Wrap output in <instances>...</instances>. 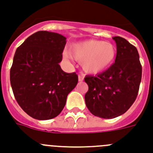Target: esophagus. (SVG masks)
<instances>
[{"mask_svg": "<svg viewBox=\"0 0 153 153\" xmlns=\"http://www.w3.org/2000/svg\"><path fill=\"white\" fill-rule=\"evenodd\" d=\"M84 80V77H83V74H79V82H82Z\"/></svg>", "mask_w": 153, "mask_h": 153, "instance_id": "34e87169", "label": "esophagus"}]
</instances>
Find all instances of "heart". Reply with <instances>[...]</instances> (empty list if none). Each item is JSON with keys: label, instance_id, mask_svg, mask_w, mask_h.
<instances>
[{"label": "heart", "instance_id": "b5f03b06", "mask_svg": "<svg viewBox=\"0 0 153 153\" xmlns=\"http://www.w3.org/2000/svg\"><path fill=\"white\" fill-rule=\"evenodd\" d=\"M70 55L82 62L83 70L88 74H98L109 68L117 57V47L113 43L102 40L88 39L73 43L69 49ZM65 57L69 58L68 53Z\"/></svg>", "mask_w": 153, "mask_h": 153}]
</instances>
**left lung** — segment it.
Segmentation results:
<instances>
[{
    "label": "left lung",
    "mask_w": 153,
    "mask_h": 153,
    "mask_svg": "<svg viewBox=\"0 0 153 153\" xmlns=\"http://www.w3.org/2000/svg\"><path fill=\"white\" fill-rule=\"evenodd\" d=\"M115 63L96 76L87 75L88 86L85 95L87 108L94 116L112 119L126 112L138 96L142 79V65L134 46L120 36H114Z\"/></svg>",
    "instance_id": "left-lung-1"
}]
</instances>
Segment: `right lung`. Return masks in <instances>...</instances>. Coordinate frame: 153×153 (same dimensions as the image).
<instances>
[{"label": "right lung", "mask_w": 153, "mask_h": 153, "mask_svg": "<svg viewBox=\"0 0 153 153\" xmlns=\"http://www.w3.org/2000/svg\"><path fill=\"white\" fill-rule=\"evenodd\" d=\"M65 44L64 36L39 31L15 51L10 71L11 88L19 106L33 118L56 117L78 83L75 73L65 72L59 65Z\"/></svg>", "instance_id": "add662e5"}]
</instances>
